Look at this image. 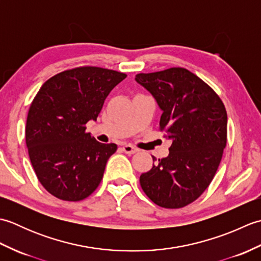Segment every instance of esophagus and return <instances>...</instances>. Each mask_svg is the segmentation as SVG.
I'll return each instance as SVG.
<instances>
[{
	"instance_id": "34e87169",
	"label": "esophagus",
	"mask_w": 261,
	"mask_h": 261,
	"mask_svg": "<svg viewBox=\"0 0 261 261\" xmlns=\"http://www.w3.org/2000/svg\"><path fill=\"white\" fill-rule=\"evenodd\" d=\"M122 150H123L125 153H136L138 151V149L131 145H125L122 147Z\"/></svg>"
}]
</instances>
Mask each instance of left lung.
Wrapping results in <instances>:
<instances>
[{"mask_svg": "<svg viewBox=\"0 0 261 261\" xmlns=\"http://www.w3.org/2000/svg\"><path fill=\"white\" fill-rule=\"evenodd\" d=\"M162 109L159 130L171 140L169 154L140 176L142 191L158 206L180 208L202 195L226 146L228 115L212 87L181 67L136 75Z\"/></svg>", "mask_w": 261, "mask_h": 261, "instance_id": "8db88e82", "label": "left lung"}]
</instances>
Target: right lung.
I'll return each instance as SVG.
<instances>
[{"label": "right lung", "instance_id": "obj_1", "mask_svg": "<svg viewBox=\"0 0 261 261\" xmlns=\"http://www.w3.org/2000/svg\"><path fill=\"white\" fill-rule=\"evenodd\" d=\"M126 74L81 66L64 70L43 83L31 102L25 143L38 180L63 201L88 197L103 178L115 143H101L86 132L96 120L105 98Z\"/></svg>", "mask_w": 261, "mask_h": 261}]
</instances>
